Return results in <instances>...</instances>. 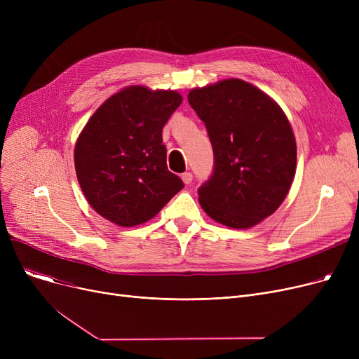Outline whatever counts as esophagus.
<instances>
[{"instance_id":"34e87169","label":"esophagus","mask_w":359,"mask_h":359,"mask_svg":"<svg viewBox=\"0 0 359 359\" xmlns=\"http://www.w3.org/2000/svg\"><path fill=\"white\" fill-rule=\"evenodd\" d=\"M192 179H194V176H192V173H189V172H186V173L182 175V180H183L184 184L192 183Z\"/></svg>"}]
</instances>
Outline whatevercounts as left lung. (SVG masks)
<instances>
[{
	"mask_svg": "<svg viewBox=\"0 0 359 359\" xmlns=\"http://www.w3.org/2000/svg\"><path fill=\"white\" fill-rule=\"evenodd\" d=\"M187 102L208 130L211 177L199 189L203 211L231 229H250L284 202L295 176L288 118L257 87L230 79L194 88Z\"/></svg>",
	"mask_w": 359,
	"mask_h": 359,
	"instance_id": "obj_1",
	"label": "left lung"
}]
</instances>
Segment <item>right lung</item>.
<instances>
[{
    "mask_svg": "<svg viewBox=\"0 0 359 359\" xmlns=\"http://www.w3.org/2000/svg\"><path fill=\"white\" fill-rule=\"evenodd\" d=\"M177 91L132 86L109 97L75 144L74 163L91 208L121 227L156 217L183 189L168 172L163 128L180 106Z\"/></svg>",
    "mask_w": 359,
    "mask_h": 359,
    "instance_id": "add662e5",
    "label": "right lung"
}]
</instances>
